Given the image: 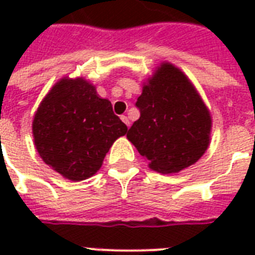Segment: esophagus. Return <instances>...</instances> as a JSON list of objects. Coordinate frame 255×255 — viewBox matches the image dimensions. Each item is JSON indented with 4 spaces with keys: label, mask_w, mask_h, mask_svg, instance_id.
<instances>
[{
    "label": "esophagus",
    "mask_w": 255,
    "mask_h": 255,
    "mask_svg": "<svg viewBox=\"0 0 255 255\" xmlns=\"http://www.w3.org/2000/svg\"><path fill=\"white\" fill-rule=\"evenodd\" d=\"M120 119L123 120L124 124H126V126H127V127H129V120H128L127 116H126V115H122V118H120Z\"/></svg>",
    "instance_id": "1"
}]
</instances>
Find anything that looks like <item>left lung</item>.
<instances>
[{
	"label": "left lung",
	"instance_id": "left-lung-1",
	"mask_svg": "<svg viewBox=\"0 0 255 255\" xmlns=\"http://www.w3.org/2000/svg\"><path fill=\"white\" fill-rule=\"evenodd\" d=\"M135 106L140 118L127 137L149 167L176 173L194 164L209 145L212 119L189 79L170 63L161 65Z\"/></svg>",
	"mask_w": 255,
	"mask_h": 255
}]
</instances>
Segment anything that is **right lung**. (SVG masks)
Masks as SVG:
<instances>
[{"label":"right lung","instance_id":"right-lung-1","mask_svg":"<svg viewBox=\"0 0 255 255\" xmlns=\"http://www.w3.org/2000/svg\"><path fill=\"white\" fill-rule=\"evenodd\" d=\"M127 126L110 100L82 79H62L42 100L33 122L42 160L63 177L82 181L102 167L106 153Z\"/></svg>","mask_w":255,"mask_h":255}]
</instances>
